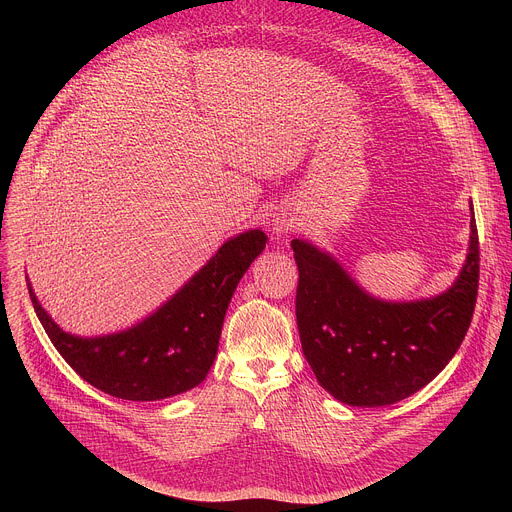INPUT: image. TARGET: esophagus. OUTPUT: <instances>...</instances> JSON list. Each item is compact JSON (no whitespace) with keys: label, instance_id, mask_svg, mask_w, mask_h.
Instances as JSON below:
<instances>
[{"label":"esophagus","instance_id":"1","mask_svg":"<svg viewBox=\"0 0 512 512\" xmlns=\"http://www.w3.org/2000/svg\"><path fill=\"white\" fill-rule=\"evenodd\" d=\"M291 227H294V218H289V216L273 218V231L275 233H287V231H291Z\"/></svg>","mask_w":512,"mask_h":512}]
</instances>
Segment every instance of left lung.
I'll return each instance as SVG.
<instances>
[{"instance_id": "left-lung-1", "label": "left lung", "mask_w": 512, "mask_h": 512, "mask_svg": "<svg viewBox=\"0 0 512 512\" xmlns=\"http://www.w3.org/2000/svg\"><path fill=\"white\" fill-rule=\"evenodd\" d=\"M456 283L433 300L379 302L326 253L294 239L300 279L296 318L304 356L318 383L354 407L397 403L437 377L460 348L476 306L478 229Z\"/></svg>"}]
</instances>
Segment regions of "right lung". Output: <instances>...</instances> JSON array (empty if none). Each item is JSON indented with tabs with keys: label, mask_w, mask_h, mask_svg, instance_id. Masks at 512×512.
<instances>
[{
	"label": "right lung",
	"mask_w": 512,
	"mask_h": 512,
	"mask_svg": "<svg viewBox=\"0 0 512 512\" xmlns=\"http://www.w3.org/2000/svg\"><path fill=\"white\" fill-rule=\"evenodd\" d=\"M265 243L263 231L233 237L154 316L103 338L62 332L28 289L48 338L75 373L111 397L158 401L204 381L233 291Z\"/></svg>",
	"instance_id": "1"
}]
</instances>
